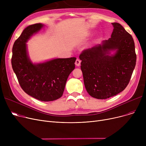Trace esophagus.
Here are the masks:
<instances>
[{"label":"esophagus","instance_id":"esophagus-1","mask_svg":"<svg viewBox=\"0 0 146 146\" xmlns=\"http://www.w3.org/2000/svg\"><path fill=\"white\" fill-rule=\"evenodd\" d=\"M80 60L79 59V58H77L76 59V61H75V64H76V66H80Z\"/></svg>","mask_w":146,"mask_h":146}]
</instances>
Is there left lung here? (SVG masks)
Instances as JSON below:
<instances>
[{"label":"left lung","instance_id":"obj_1","mask_svg":"<svg viewBox=\"0 0 146 146\" xmlns=\"http://www.w3.org/2000/svg\"><path fill=\"white\" fill-rule=\"evenodd\" d=\"M111 37L102 44L83 50L82 60L84 84L93 98L105 99L124 90L128 85L135 66L137 56L132 36L121 24L112 23ZM117 49L110 56V50Z\"/></svg>","mask_w":146,"mask_h":146}]
</instances>
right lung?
Returning a JSON list of instances; mask_svg holds the SVG:
<instances>
[{
  "label": "right lung",
  "instance_id": "add662e5",
  "mask_svg": "<svg viewBox=\"0 0 146 146\" xmlns=\"http://www.w3.org/2000/svg\"><path fill=\"white\" fill-rule=\"evenodd\" d=\"M42 26L35 24L23 31L13 44L11 63L23 90L38 100L48 102L63 95L67 79L74 69L76 58H56L38 64L31 62L26 42Z\"/></svg>",
  "mask_w": 146,
  "mask_h": 146
}]
</instances>
